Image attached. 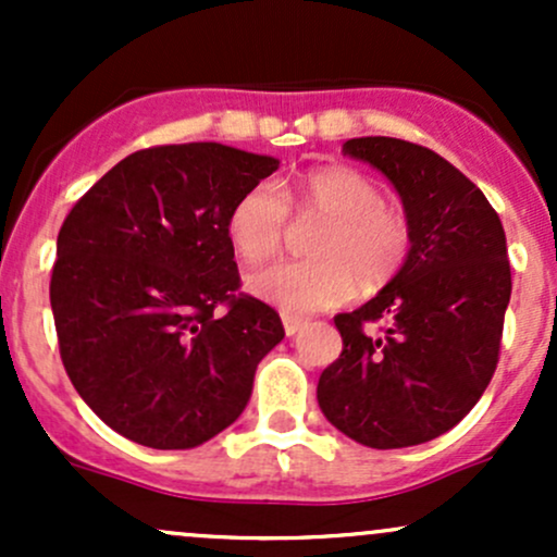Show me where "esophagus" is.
I'll use <instances>...</instances> for the list:
<instances>
[{
  "label": "esophagus",
  "mask_w": 557,
  "mask_h": 557,
  "mask_svg": "<svg viewBox=\"0 0 557 557\" xmlns=\"http://www.w3.org/2000/svg\"><path fill=\"white\" fill-rule=\"evenodd\" d=\"M306 324V319H300V317H293V314H283V327H285V335L287 337H293L296 335V332L304 327Z\"/></svg>",
  "instance_id": "obj_1"
}]
</instances>
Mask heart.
<instances>
[{
	"label": "heart",
	"mask_w": 557,
	"mask_h": 557,
	"mask_svg": "<svg viewBox=\"0 0 557 557\" xmlns=\"http://www.w3.org/2000/svg\"><path fill=\"white\" fill-rule=\"evenodd\" d=\"M287 203L300 216L324 222L311 261H280L246 277L253 298L277 306L285 314H311L354 296L356 277L363 290H380L411 248V230L398 212L385 207L380 185L350 168H327L304 175L285 196L261 181L233 203L227 235L248 264L274 257L287 227Z\"/></svg>",
	"instance_id": "1"
}]
</instances>
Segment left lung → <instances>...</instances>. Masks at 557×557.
<instances>
[{
	"label": "left lung",
	"instance_id": "obj_1",
	"mask_svg": "<svg viewBox=\"0 0 557 557\" xmlns=\"http://www.w3.org/2000/svg\"><path fill=\"white\" fill-rule=\"evenodd\" d=\"M343 154L393 183L411 248L372 300L335 317L343 354L319 376V408L376 450L430 443L476 406L495 374L510 300L503 222L461 170L424 146L367 136L345 140ZM380 318L386 330L369 333Z\"/></svg>",
	"mask_w": 557,
	"mask_h": 557
}]
</instances>
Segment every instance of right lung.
Wrapping results in <instances>:
<instances>
[{"label": "right lung", "mask_w": 557, "mask_h": 557, "mask_svg": "<svg viewBox=\"0 0 557 557\" xmlns=\"http://www.w3.org/2000/svg\"><path fill=\"white\" fill-rule=\"evenodd\" d=\"M277 168L214 140L144 149L62 222L49 285L62 363L96 417L133 443L188 450L227 430L285 337L277 311L235 296L227 235L233 203Z\"/></svg>", "instance_id": "add662e5"}]
</instances>
